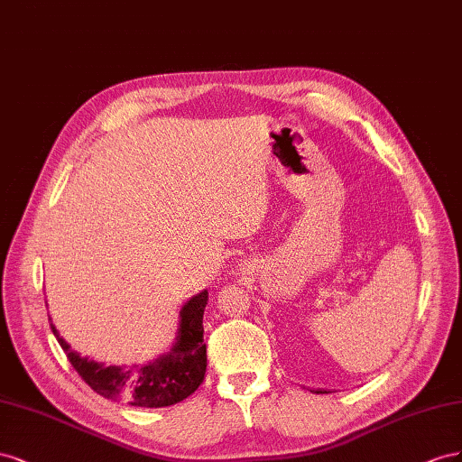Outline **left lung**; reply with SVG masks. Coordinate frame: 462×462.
<instances>
[{"label":"left lung","instance_id":"left-lung-1","mask_svg":"<svg viewBox=\"0 0 462 462\" xmlns=\"http://www.w3.org/2000/svg\"><path fill=\"white\" fill-rule=\"evenodd\" d=\"M313 393H318V394H323V393H328L327 389H311Z\"/></svg>","mask_w":462,"mask_h":462}]
</instances>
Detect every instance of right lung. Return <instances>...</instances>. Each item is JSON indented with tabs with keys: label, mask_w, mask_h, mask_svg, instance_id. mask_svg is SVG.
<instances>
[{
	"label": "right lung",
	"mask_w": 462,
	"mask_h": 462,
	"mask_svg": "<svg viewBox=\"0 0 462 462\" xmlns=\"http://www.w3.org/2000/svg\"><path fill=\"white\" fill-rule=\"evenodd\" d=\"M208 292L191 296L180 310L178 335L172 348L147 364L106 365L71 350L56 325L50 319L51 333L68 354L75 372L100 397L139 408L172 406L188 399L203 383L207 370V346L203 342V313Z\"/></svg>",
	"instance_id": "right-lung-1"
}]
</instances>
